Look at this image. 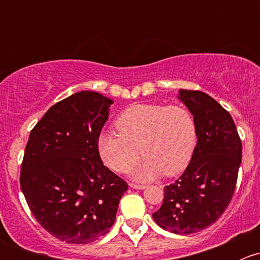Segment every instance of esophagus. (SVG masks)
<instances>
[{
    "label": "esophagus",
    "instance_id": "obj_1",
    "mask_svg": "<svg viewBox=\"0 0 260 260\" xmlns=\"http://www.w3.org/2000/svg\"><path fill=\"white\" fill-rule=\"evenodd\" d=\"M129 186H131V187H132V188H137V190H142V188L146 187L145 185H138V183H133V182H131Z\"/></svg>",
    "mask_w": 260,
    "mask_h": 260
}]
</instances>
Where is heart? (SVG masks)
Segmentation results:
<instances>
[{
	"mask_svg": "<svg viewBox=\"0 0 260 260\" xmlns=\"http://www.w3.org/2000/svg\"><path fill=\"white\" fill-rule=\"evenodd\" d=\"M115 127L119 133L106 131L98 136L99 156L108 169L122 174L142 153L145 161L132 171L138 180L162 172L166 176L181 174L195 151L196 122L186 107L136 104L119 114Z\"/></svg>",
	"mask_w": 260,
	"mask_h": 260,
	"instance_id": "b5f03b06",
	"label": "heart"
}]
</instances>
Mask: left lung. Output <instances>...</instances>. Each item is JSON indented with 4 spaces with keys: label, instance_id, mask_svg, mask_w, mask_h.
<instances>
[{
    "label": "left lung",
    "instance_id": "obj_1",
    "mask_svg": "<svg viewBox=\"0 0 260 260\" xmlns=\"http://www.w3.org/2000/svg\"><path fill=\"white\" fill-rule=\"evenodd\" d=\"M179 98L196 122L198 143L183 174L165 187L157 225L193 234L214 224L234 195L242 164V141L232 115L204 91L180 89Z\"/></svg>",
    "mask_w": 260,
    "mask_h": 260
}]
</instances>
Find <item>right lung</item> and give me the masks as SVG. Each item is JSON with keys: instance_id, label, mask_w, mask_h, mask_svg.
<instances>
[{"instance_id": "add662e5", "label": "right lung", "mask_w": 260, "mask_h": 260, "mask_svg": "<svg viewBox=\"0 0 260 260\" xmlns=\"http://www.w3.org/2000/svg\"><path fill=\"white\" fill-rule=\"evenodd\" d=\"M112 103L79 91L54 104L30 132L21 190L39 224L61 242L89 244L106 235L128 188L96 147Z\"/></svg>"}]
</instances>
